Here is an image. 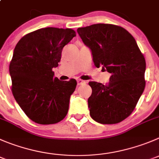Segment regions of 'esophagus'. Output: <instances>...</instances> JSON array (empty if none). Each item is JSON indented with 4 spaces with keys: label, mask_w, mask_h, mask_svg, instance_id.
<instances>
[{
    "label": "esophagus",
    "mask_w": 159,
    "mask_h": 159,
    "mask_svg": "<svg viewBox=\"0 0 159 159\" xmlns=\"http://www.w3.org/2000/svg\"><path fill=\"white\" fill-rule=\"evenodd\" d=\"M86 84V82L84 80H80V79H78V80H77V84H78L79 86L83 85V84Z\"/></svg>",
    "instance_id": "1"
}]
</instances>
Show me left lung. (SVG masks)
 I'll use <instances>...</instances> for the list:
<instances>
[{
  "label": "left lung",
  "mask_w": 159,
  "mask_h": 159,
  "mask_svg": "<svg viewBox=\"0 0 159 159\" xmlns=\"http://www.w3.org/2000/svg\"><path fill=\"white\" fill-rule=\"evenodd\" d=\"M97 68L111 73L108 84L89 82L88 108L101 124L122 122L132 113L145 87L146 62L135 39L124 28L98 23L77 29Z\"/></svg>",
  "instance_id": "8db88e82"
}]
</instances>
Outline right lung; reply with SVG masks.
<instances>
[{
  "instance_id": "right-lung-1",
  "label": "right lung",
  "mask_w": 159,
  "mask_h": 159,
  "mask_svg": "<svg viewBox=\"0 0 159 159\" xmlns=\"http://www.w3.org/2000/svg\"><path fill=\"white\" fill-rule=\"evenodd\" d=\"M71 29L48 27L24 36L18 42L9 65L13 96L25 114L43 125L62 120L76 81L59 80L53 68L58 66L63 48L75 37Z\"/></svg>"
}]
</instances>
